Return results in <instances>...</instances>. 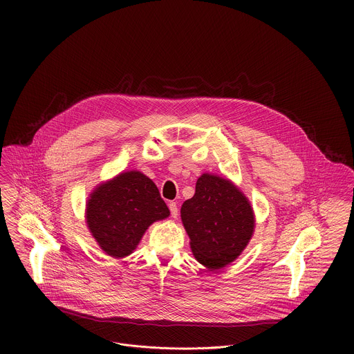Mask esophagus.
<instances>
[{
	"label": "esophagus",
	"mask_w": 354,
	"mask_h": 354,
	"mask_svg": "<svg viewBox=\"0 0 354 354\" xmlns=\"http://www.w3.org/2000/svg\"><path fill=\"white\" fill-rule=\"evenodd\" d=\"M168 207H169V210H171V216H172L174 218H176V217H178V214H179V210H178V205L175 203V201H169Z\"/></svg>",
	"instance_id": "1"
}]
</instances>
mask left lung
I'll list each match as a JSON object with an SVG mask.
<instances>
[{
	"instance_id": "1",
	"label": "left lung",
	"mask_w": 354,
	"mask_h": 354,
	"mask_svg": "<svg viewBox=\"0 0 354 354\" xmlns=\"http://www.w3.org/2000/svg\"><path fill=\"white\" fill-rule=\"evenodd\" d=\"M182 224L198 263L220 270L232 263L255 231V213L248 197L230 179L203 174L196 192L180 207Z\"/></svg>"
}]
</instances>
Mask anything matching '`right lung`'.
I'll use <instances>...</instances> for the list:
<instances>
[{"mask_svg":"<svg viewBox=\"0 0 354 354\" xmlns=\"http://www.w3.org/2000/svg\"><path fill=\"white\" fill-rule=\"evenodd\" d=\"M169 217L156 183L140 171L120 172L99 183L86 200V227L106 255L133 254L148 227Z\"/></svg>","mask_w":354,"mask_h":354,"instance_id":"right-lung-1","label":"right lung"}]
</instances>
